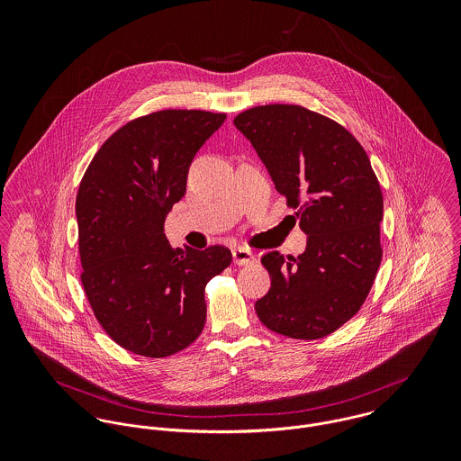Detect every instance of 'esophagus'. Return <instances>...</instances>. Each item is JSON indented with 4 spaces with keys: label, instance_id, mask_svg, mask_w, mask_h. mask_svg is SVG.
Wrapping results in <instances>:
<instances>
[{
    "label": "esophagus",
    "instance_id": "1",
    "mask_svg": "<svg viewBox=\"0 0 461 461\" xmlns=\"http://www.w3.org/2000/svg\"><path fill=\"white\" fill-rule=\"evenodd\" d=\"M232 259L238 266H247V264H252L256 261V256L252 250L245 249V247H238L232 250Z\"/></svg>",
    "mask_w": 461,
    "mask_h": 461
}]
</instances>
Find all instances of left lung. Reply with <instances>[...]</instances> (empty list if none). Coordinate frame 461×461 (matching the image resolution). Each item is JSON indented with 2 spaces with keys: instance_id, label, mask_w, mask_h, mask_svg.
I'll return each instance as SVG.
<instances>
[{
  "instance_id": "8db88e82",
  "label": "left lung",
  "mask_w": 461,
  "mask_h": 461,
  "mask_svg": "<svg viewBox=\"0 0 461 461\" xmlns=\"http://www.w3.org/2000/svg\"><path fill=\"white\" fill-rule=\"evenodd\" d=\"M234 126L307 234L296 259L263 256L271 287L256 312L264 327L285 337H327L358 312L382 263L384 197L371 161L351 132L303 106H256Z\"/></svg>"
}]
</instances>
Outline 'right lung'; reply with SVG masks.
<instances>
[{
  "label": "right lung",
  "instance_id": "1",
  "mask_svg": "<svg viewBox=\"0 0 461 461\" xmlns=\"http://www.w3.org/2000/svg\"><path fill=\"white\" fill-rule=\"evenodd\" d=\"M225 113L161 110L113 132L77 190L81 284L104 331L124 349L163 358L188 348L205 323V284L229 249H172L165 218L186 194L190 165Z\"/></svg>",
  "mask_w": 461,
  "mask_h": 461
}]
</instances>
